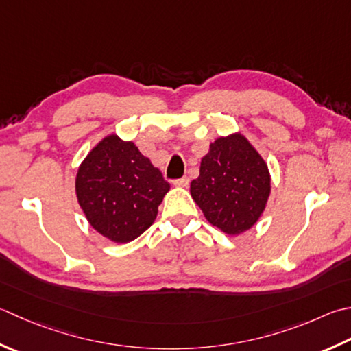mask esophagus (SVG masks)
I'll return each mask as SVG.
<instances>
[{
  "label": "esophagus",
  "instance_id": "1",
  "mask_svg": "<svg viewBox=\"0 0 351 351\" xmlns=\"http://www.w3.org/2000/svg\"><path fill=\"white\" fill-rule=\"evenodd\" d=\"M189 184H190V180L187 176H182V178H180V180L173 181V185H176V187H187Z\"/></svg>",
  "mask_w": 351,
  "mask_h": 351
}]
</instances>
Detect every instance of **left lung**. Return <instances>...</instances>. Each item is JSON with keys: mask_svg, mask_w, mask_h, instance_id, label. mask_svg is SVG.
Masks as SVG:
<instances>
[{"mask_svg": "<svg viewBox=\"0 0 351 351\" xmlns=\"http://www.w3.org/2000/svg\"><path fill=\"white\" fill-rule=\"evenodd\" d=\"M190 193L207 221L226 234H240L258 221L271 193L263 158L240 134L210 144Z\"/></svg>", "mask_w": 351, "mask_h": 351, "instance_id": "left-lung-1", "label": "left lung"}]
</instances>
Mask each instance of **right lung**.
<instances>
[{
    "label": "right lung",
    "mask_w": 351,
    "mask_h": 351,
    "mask_svg": "<svg viewBox=\"0 0 351 351\" xmlns=\"http://www.w3.org/2000/svg\"><path fill=\"white\" fill-rule=\"evenodd\" d=\"M169 189L149 158L117 135L103 138L75 176V193L88 222L117 243L130 242L154 223Z\"/></svg>",
    "instance_id": "add662e5"
}]
</instances>
